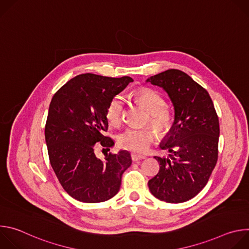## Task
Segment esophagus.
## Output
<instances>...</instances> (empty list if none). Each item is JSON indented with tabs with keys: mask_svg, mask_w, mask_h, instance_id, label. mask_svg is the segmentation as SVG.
I'll list each match as a JSON object with an SVG mask.
<instances>
[{
	"mask_svg": "<svg viewBox=\"0 0 249 249\" xmlns=\"http://www.w3.org/2000/svg\"><path fill=\"white\" fill-rule=\"evenodd\" d=\"M146 157L144 156H139L137 154H132L131 155V159L133 161H138V160H144Z\"/></svg>",
	"mask_w": 249,
	"mask_h": 249,
	"instance_id": "34e87169",
	"label": "esophagus"
}]
</instances>
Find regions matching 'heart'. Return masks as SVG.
Listing matches in <instances>:
<instances>
[{"label":"heart","mask_w":249,"mask_h":249,"mask_svg":"<svg viewBox=\"0 0 249 249\" xmlns=\"http://www.w3.org/2000/svg\"><path fill=\"white\" fill-rule=\"evenodd\" d=\"M136 100L148 112L146 123L158 131L160 135H166L173 126V115L165 107V100L158 91L151 89H141L135 93ZM125 110V98L122 94L115 95L106 108V119L112 126H119L123 120ZM155 134L152 130L127 129L118 136L119 146L127 151L144 154L155 142Z\"/></svg>","instance_id":"obj_1"}]
</instances>
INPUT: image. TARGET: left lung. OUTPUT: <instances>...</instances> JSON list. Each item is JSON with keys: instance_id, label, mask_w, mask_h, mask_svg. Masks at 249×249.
Returning <instances> with one entry per match:
<instances>
[{"instance_id": "8db88e82", "label": "left lung", "mask_w": 249, "mask_h": 249, "mask_svg": "<svg viewBox=\"0 0 249 249\" xmlns=\"http://www.w3.org/2000/svg\"><path fill=\"white\" fill-rule=\"evenodd\" d=\"M162 88L174 107V122L155 157L160 171L149 180L151 193L167 203L195 197L207 184L218 160L220 125L208 91L182 71L170 69L147 80Z\"/></svg>"}]
</instances>
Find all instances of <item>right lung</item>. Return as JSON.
Wrapping results in <instances>:
<instances>
[{
    "mask_svg": "<svg viewBox=\"0 0 249 249\" xmlns=\"http://www.w3.org/2000/svg\"><path fill=\"white\" fill-rule=\"evenodd\" d=\"M132 82L88 73L71 79L52 97L45 125L49 160L64 190L78 201L104 202L120 189L122 174L132 163L130 153H106L100 160L94 149L114 145L104 135L106 108Z\"/></svg>",
    "mask_w": 249,
    "mask_h": 249,
    "instance_id": "1",
    "label": "right lung"
}]
</instances>
